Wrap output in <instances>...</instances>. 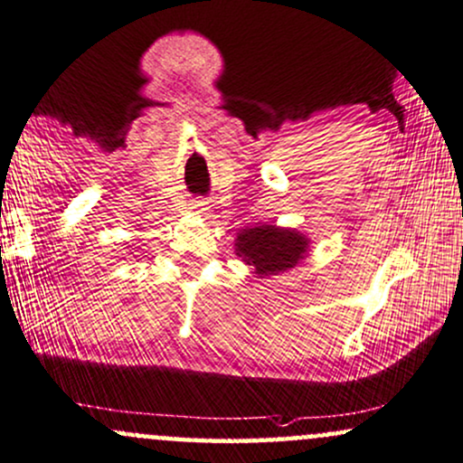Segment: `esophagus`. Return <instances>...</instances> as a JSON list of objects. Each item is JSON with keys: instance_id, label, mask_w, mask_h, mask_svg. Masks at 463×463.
<instances>
[{"instance_id": "34e87169", "label": "esophagus", "mask_w": 463, "mask_h": 463, "mask_svg": "<svg viewBox=\"0 0 463 463\" xmlns=\"http://www.w3.org/2000/svg\"><path fill=\"white\" fill-rule=\"evenodd\" d=\"M192 209H194V213H203V211H204L203 203H194V204H192Z\"/></svg>"}]
</instances>
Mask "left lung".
<instances>
[{"label":"left lung","instance_id":"obj_1","mask_svg":"<svg viewBox=\"0 0 463 463\" xmlns=\"http://www.w3.org/2000/svg\"><path fill=\"white\" fill-rule=\"evenodd\" d=\"M308 248L310 239L304 232L276 224L246 226L235 239V254L246 265H252V274L259 278L293 269L308 256Z\"/></svg>","mask_w":463,"mask_h":463}]
</instances>
